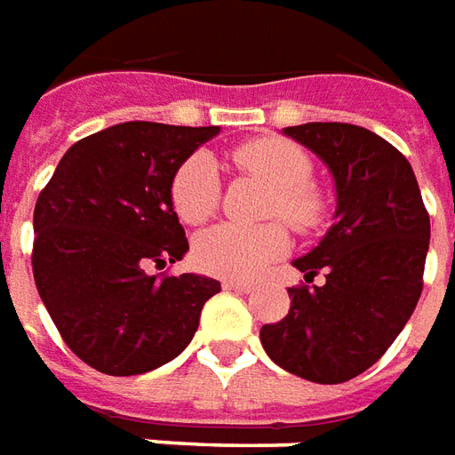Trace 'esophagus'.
Masks as SVG:
<instances>
[{"label": "esophagus", "mask_w": 455, "mask_h": 455, "mask_svg": "<svg viewBox=\"0 0 455 455\" xmlns=\"http://www.w3.org/2000/svg\"><path fill=\"white\" fill-rule=\"evenodd\" d=\"M222 286L230 289V291H252L254 284L250 282H240V279H222Z\"/></svg>", "instance_id": "1"}]
</instances>
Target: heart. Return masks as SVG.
<instances>
[{"mask_svg":"<svg viewBox=\"0 0 455 455\" xmlns=\"http://www.w3.org/2000/svg\"><path fill=\"white\" fill-rule=\"evenodd\" d=\"M233 161L247 173L274 188L269 215L284 218L291 228L308 233L325 215V201L311 186V159L301 147L282 137H262L233 151ZM171 201L179 218L188 225H201L211 218L220 201V176L208 154H193L176 171L171 183ZM289 250V237L282 225L240 228L218 225L196 240V262L205 272L230 279H252L276 262Z\"/></svg>","mask_w":455,"mask_h":455,"instance_id":"b5f03b06","label":"heart"}]
</instances>
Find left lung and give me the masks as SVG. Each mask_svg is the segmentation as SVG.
I'll list each match as a JSON object with an SVG mask.
<instances>
[{
    "label": "left lung",
    "instance_id": "obj_1",
    "mask_svg": "<svg viewBox=\"0 0 455 455\" xmlns=\"http://www.w3.org/2000/svg\"><path fill=\"white\" fill-rule=\"evenodd\" d=\"M336 181V215L311 252L294 259L306 283L289 314L259 331L267 355L318 385L347 382L385 355L421 296L428 212L409 161L375 132L346 122L286 127Z\"/></svg>",
    "mask_w": 455,
    "mask_h": 455
}]
</instances>
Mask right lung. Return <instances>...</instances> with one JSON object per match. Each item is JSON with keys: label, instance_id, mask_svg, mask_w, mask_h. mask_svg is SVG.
<instances>
[{"label": "right lung", "instance_id": "obj_1", "mask_svg": "<svg viewBox=\"0 0 455 455\" xmlns=\"http://www.w3.org/2000/svg\"><path fill=\"white\" fill-rule=\"evenodd\" d=\"M218 132L122 122L76 141L38 196V296L66 346L98 372L141 375L171 363L220 291L203 274H147L188 252L171 183Z\"/></svg>", "mask_w": 455, "mask_h": 455}]
</instances>
